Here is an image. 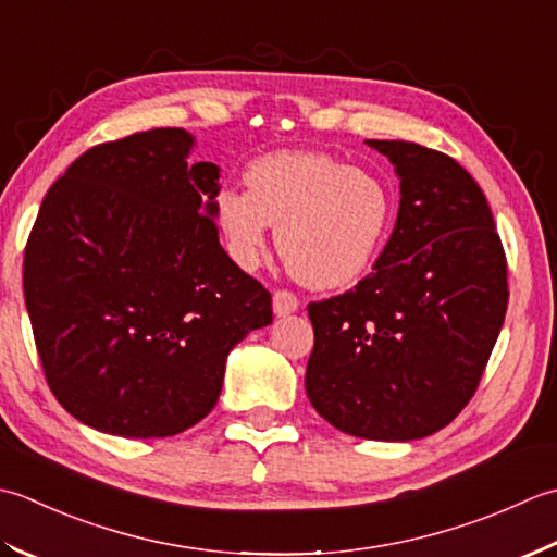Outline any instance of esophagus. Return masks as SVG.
Returning <instances> with one entry per match:
<instances>
[{
    "label": "esophagus",
    "instance_id": "obj_1",
    "mask_svg": "<svg viewBox=\"0 0 557 557\" xmlns=\"http://www.w3.org/2000/svg\"><path fill=\"white\" fill-rule=\"evenodd\" d=\"M298 305H300V300L295 298V293H290V290H274V312H276V317H286V314H290V312H295L298 310Z\"/></svg>",
    "mask_w": 557,
    "mask_h": 557
}]
</instances>
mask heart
<instances>
[{
  "mask_svg": "<svg viewBox=\"0 0 557 557\" xmlns=\"http://www.w3.org/2000/svg\"><path fill=\"white\" fill-rule=\"evenodd\" d=\"M247 191L215 195V223L237 267L264 255L269 225L290 276L332 290L358 281L380 257L394 223V199L382 177L317 151L271 153L247 168Z\"/></svg>",
  "mask_w": 557,
  "mask_h": 557,
  "instance_id": "1",
  "label": "heart"
}]
</instances>
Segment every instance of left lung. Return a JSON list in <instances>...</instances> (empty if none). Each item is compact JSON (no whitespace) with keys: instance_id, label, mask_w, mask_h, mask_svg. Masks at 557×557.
Here are the masks:
<instances>
[{"instance_id":"left-lung-1","label":"left lung","mask_w":557,"mask_h":557,"mask_svg":"<svg viewBox=\"0 0 557 557\" xmlns=\"http://www.w3.org/2000/svg\"><path fill=\"white\" fill-rule=\"evenodd\" d=\"M368 146L401 180L399 215L372 274L308 305L305 389L342 433L408 442L449 425L479 389L507 312V259L483 189L454 158Z\"/></svg>"}]
</instances>
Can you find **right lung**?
I'll return each mask as SVG.
<instances>
[{
	"label": "right lung",
	"mask_w": 557,
	"mask_h": 557,
	"mask_svg": "<svg viewBox=\"0 0 557 557\" xmlns=\"http://www.w3.org/2000/svg\"><path fill=\"white\" fill-rule=\"evenodd\" d=\"M177 127L98 144L42 199L24 295L45 380L76 421L170 437L219 401L225 358L271 293L219 243V165Z\"/></svg>",
	"instance_id": "right-lung-1"
}]
</instances>
